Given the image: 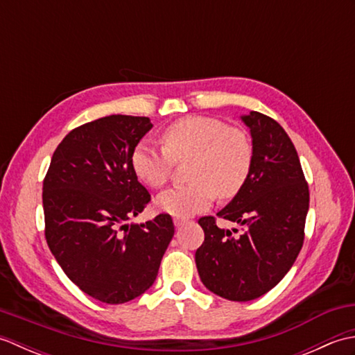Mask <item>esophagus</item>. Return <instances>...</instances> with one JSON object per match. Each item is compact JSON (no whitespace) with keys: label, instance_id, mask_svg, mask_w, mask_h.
Masks as SVG:
<instances>
[{"label":"esophagus","instance_id":"1","mask_svg":"<svg viewBox=\"0 0 355 355\" xmlns=\"http://www.w3.org/2000/svg\"><path fill=\"white\" fill-rule=\"evenodd\" d=\"M187 220L186 218H173V224H175V227H180V225H183Z\"/></svg>","mask_w":355,"mask_h":355}]
</instances>
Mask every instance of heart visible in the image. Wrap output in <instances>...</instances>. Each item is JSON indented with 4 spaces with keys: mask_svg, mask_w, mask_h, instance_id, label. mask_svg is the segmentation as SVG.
Masks as SVG:
<instances>
[{
    "mask_svg": "<svg viewBox=\"0 0 355 355\" xmlns=\"http://www.w3.org/2000/svg\"><path fill=\"white\" fill-rule=\"evenodd\" d=\"M162 146L143 140L131 154V168L143 184L160 189L173 163L189 160L187 178L192 183L164 191L155 206L164 214L186 218L207 209L215 198L230 200L241 192L250 175L253 146L239 128L205 116L178 119L162 132Z\"/></svg>",
    "mask_w": 355,
    "mask_h": 355,
    "instance_id": "obj_1",
    "label": "heart"
}]
</instances>
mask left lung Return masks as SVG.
<instances>
[{
  "mask_svg": "<svg viewBox=\"0 0 355 355\" xmlns=\"http://www.w3.org/2000/svg\"><path fill=\"white\" fill-rule=\"evenodd\" d=\"M241 119L252 135V171L241 192L216 215L241 224L244 233L233 236L218 227L214 216L200 218L205 243L195 262L207 290L247 302L270 291L293 267L304 244L310 191L284 128L258 111Z\"/></svg>",
  "mask_w": 355,
  "mask_h": 355,
  "instance_id": "8db88e82",
  "label": "left lung"
}]
</instances>
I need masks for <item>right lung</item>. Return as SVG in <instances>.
<instances>
[{
  "label": "right lung",
  "instance_id": "add662e5",
  "mask_svg": "<svg viewBox=\"0 0 355 355\" xmlns=\"http://www.w3.org/2000/svg\"><path fill=\"white\" fill-rule=\"evenodd\" d=\"M153 123L112 114L74 128L44 178L45 239L64 273L101 302L117 305L154 284L173 236L168 214L128 224L150 201L131 154Z\"/></svg>",
  "mask_w": 355,
  "mask_h": 355
}]
</instances>
